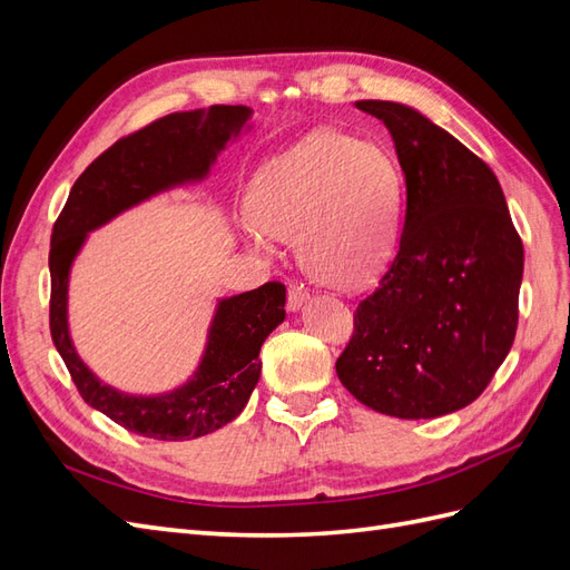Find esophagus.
<instances>
[{
	"mask_svg": "<svg viewBox=\"0 0 570 570\" xmlns=\"http://www.w3.org/2000/svg\"><path fill=\"white\" fill-rule=\"evenodd\" d=\"M308 302V289L299 283H289L287 287V312H299V308Z\"/></svg>",
	"mask_w": 570,
	"mask_h": 570,
	"instance_id": "1",
	"label": "esophagus"
}]
</instances>
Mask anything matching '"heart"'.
Wrapping results in <instances>:
<instances>
[{
	"label": "heart",
	"mask_w": 570,
	"mask_h": 570,
	"mask_svg": "<svg viewBox=\"0 0 570 570\" xmlns=\"http://www.w3.org/2000/svg\"><path fill=\"white\" fill-rule=\"evenodd\" d=\"M400 199V170L381 145L316 130L256 170L239 233L258 252L297 239L316 281L354 289L390 264Z\"/></svg>",
	"instance_id": "b5f03b06"
}]
</instances>
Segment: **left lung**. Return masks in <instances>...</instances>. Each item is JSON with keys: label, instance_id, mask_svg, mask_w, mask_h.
<instances>
[{"label": "left lung", "instance_id": "obj_1", "mask_svg": "<svg viewBox=\"0 0 570 570\" xmlns=\"http://www.w3.org/2000/svg\"><path fill=\"white\" fill-rule=\"evenodd\" d=\"M406 180V216L390 271L354 314L337 377L394 419L469 406L504 364L519 323L523 245L492 168L402 101L364 99Z\"/></svg>", "mask_w": 570, "mask_h": 570}]
</instances>
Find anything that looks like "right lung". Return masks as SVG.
<instances>
[{
	"instance_id": "add662e5",
	"label": "right lung",
	"mask_w": 570,
	"mask_h": 570,
	"mask_svg": "<svg viewBox=\"0 0 570 570\" xmlns=\"http://www.w3.org/2000/svg\"><path fill=\"white\" fill-rule=\"evenodd\" d=\"M249 107L216 105L168 114L97 157L76 180L51 230L49 327L80 396L130 433L185 442L235 421L262 377L258 352L285 321V285L266 283L218 297L199 364L187 381L159 394L120 392L80 358L68 325V283L90 233L170 189L209 178L218 154L252 130Z\"/></svg>"
}]
</instances>
